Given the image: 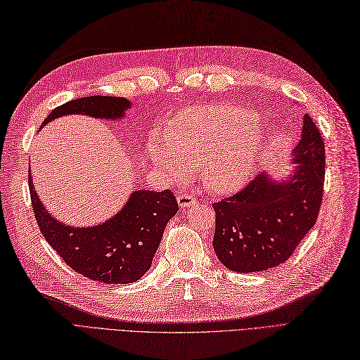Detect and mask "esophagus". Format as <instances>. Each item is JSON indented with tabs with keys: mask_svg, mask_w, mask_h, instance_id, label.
I'll return each instance as SVG.
<instances>
[{
	"mask_svg": "<svg viewBox=\"0 0 360 360\" xmlns=\"http://www.w3.org/2000/svg\"><path fill=\"white\" fill-rule=\"evenodd\" d=\"M177 201L181 207H188L191 205H195L198 198L194 194H191V192H181V194L177 195Z\"/></svg>",
	"mask_w": 360,
	"mask_h": 360,
	"instance_id": "34e87169",
	"label": "esophagus"
}]
</instances>
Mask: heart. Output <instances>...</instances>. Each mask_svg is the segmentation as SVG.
Returning a JSON list of instances; mask_svg holds the SVG:
<instances>
[{"mask_svg":"<svg viewBox=\"0 0 360 360\" xmlns=\"http://www.w3.org/2000/svg\"><path fill=\"white\" fill-rule=\"evenodd\" d=\"M262 154V134L255 111L236 105H209L181 111L166 136H153L148 155L169 181L185 180L198 166L214 191L241 186Z\"/></svg>","mask_w":360,"mask_h":360,"instance_id":"b5f03b06","label":"heart"}]
</instances>
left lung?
I'll return each instance as SVG.
<instances>
[{"instance_id":"left-lung-1","label":"left lung","mask_w":360,"mask_h":360,"mask_svg":"<svg viewBox=\"0 0 360 360\" xmlns=\"http://www.w3.org/2000/svg\"><path fill=\"white\" fill-rule=\"evenodd\" d=\"M293 160L297 168L288 181L261 174L236 194L212 203L214 250L227 269L249 274L283 264L316 223L326 180V145L309 114Z\"/></svg>"}]
</instances>
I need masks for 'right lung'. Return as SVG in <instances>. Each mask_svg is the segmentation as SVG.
I'll return each mask as SVG.
<instances>
[{
    "mask_svg": "<svg viewBox=\"0 0 360 360\" xmlns=\"http://www.w3.org/2000/svg\"><path fill=\"white\" fill-rule=\"evenodd\" d=\"M129 107L124 98L89 96L70 101L51 111L42 125L65 114L119 119ZM34 218L44 238L77 274L103 284H129L151 267L163 231L177 214V198L169 189L136 191L127 206L107 223L81 229L51 218L29 177Z\"/></svg>",
    "mask_w": 360,
    "mask_h": 360,
    "instance_id": "1",
    "label": "right lung"
}]
</instances>
